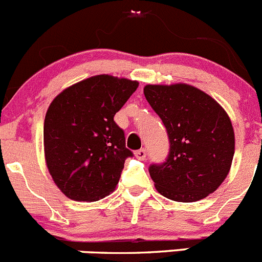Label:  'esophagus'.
I'll return each instance as SVG.
<instances>
[{"mask_svg":"<svg viewBox=\"0 0 262 262\" xmlns=\"http://www.w3.org/2000/svg\"><path fill=\"white\" fill-rule=\"evenodd\" d=\"M134 155H136V157L138 158V160L143 161V160H146V157H147V150L146 149L136 150V153H134Z\"/></svg>","mask_w":262,"mask_h":262,"instance_id":"1","label":"esophagus"}]
</instances>
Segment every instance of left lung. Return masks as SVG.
I'll use <instances>...</instances> for the list:
<instances>
[{
	"label": "left lung",
	"mask_w": 262,
	"mask_h": 262,
	"mask_svg": "<svg viewBox=\"0 0 262 262\" xmlns=\"http://www.w3.org/2000/svg\"><path fill=\"white\" fill-rule=\"evenodd\" d=\"M143 91L170 139L167 160L149 166L156 189L175 202L204 199L231 170L234 132L228 114L213 97L186 83L147 84Z\"/></svg>",
	"instance_id": "left-lung-1"
}]
</instances>
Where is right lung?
<instances>
[{
    "mask_svg": "<svg viewBox=\"0 0 262 262\" xmlns=\"http://www.w3.org/2000/svg\"><path fill=\"white\" fill-rule=\"evenodd\" d=\"M138 82L99 75L63 90L44 120V155L60 191L76 202H96L114 191L133 153L114 116Z\"/></svg>",
    "mask_w": 262,
    "mask_h": 262,
    "instance_id": "1",
    "label": "right lung"
}]
</instances>
